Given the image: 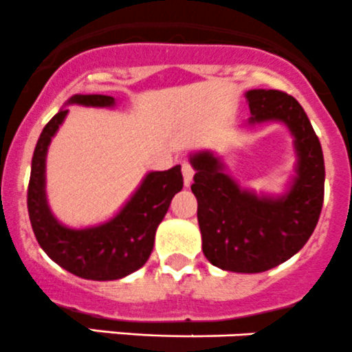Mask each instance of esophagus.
Returning a JSON list of instances; mask_svg holds the SVG:
<instances>
[{"mask_svg": "<svg viewBox=\"0 0 352 352\" xmlns=\"http://www.w3.org/2000/svg\"><path fill=\"white\" fill-rule=\"evenodd\" d=\"M182 175H184V184H186V187H189L194 177V168L189 162H182Z\"/></svg>", "mask_w": 352, "mask_h": 352, "instance_id": "obj_1", "label": "esophagus"}]
</instances>
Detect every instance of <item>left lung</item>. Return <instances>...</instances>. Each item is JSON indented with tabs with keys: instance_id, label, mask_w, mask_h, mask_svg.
Wrapping results in <instances>:
<instances>
[{
	"instance_id": "left-lung-1",
	"label": "left lung",
	"mask_w": 352,
	"mask_h": 352,
	"mask_svg": "<svg viewBox=\"0 0 352 352\" xmlns=\"http://www.w3.org/2000/svg\"><path fill=\"white\" fill-rule=\"evenodd\" d=\"M248 124L282 122L294 138L296 177L285 194L258 196L239 187L211 151L190 156V186L197 199L203 252L214 267L235 274H259L278 267L308 242L318 223L325 189L322 146L301 104L287 93H245Z\"/></svg>"
}]
</instances>
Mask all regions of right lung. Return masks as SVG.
<instances>
[{
    "label": "right lung",
    "instance_id": "1",
    "mask_svg": "<svg viewBox=\"0 0 352 352\" xmlns=\"http://www.w3.org/2000/svg\"><path fill=\"white\" fill-rule=\"evenodd\" d=\"M67 104L110 108L115 98L103 94H75ZM68 110H60L43 129L30 166L27 208L34 235L56 265L87 280H118L148 261L158 225L172 197L182 190L180 165L165 172H149L134 196L111 220L96 227L70 228L51 213L46 199V155L51 139L63 124Z\"/></svg>",
    "mask_w": 352,
    "mask_h": 352
}]
</instances>
